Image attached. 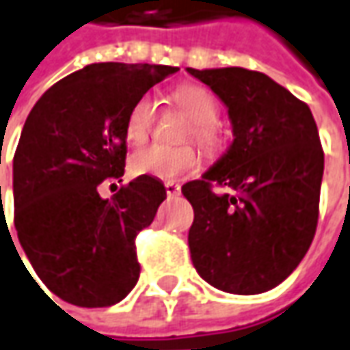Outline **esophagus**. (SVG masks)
Here are the masks:
<instances>
[{
	"label": "esophagus",
	"instance_id": "obj_1",
	"mask_svg": "<svg viewBox=\"0 0 350 350\" xmlns=\"http://www.w3.org/2000/svg\"><path fill=\"white\" fill-rule=\"evenodd\" d=\"M164 187H166V196H168V198H176V196L182 193V187L178 186V184H172V182L164 184Z\"/></svg>",
	"mask_w": 350,
	"mask_h": 350
}]
</instances>
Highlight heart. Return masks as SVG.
Wrapping results in <instances>:
<instances>
[{
    "instance_id": "b5f03b06",
    "label": "heart",
    "mask_w": 350,
    "mask_h": 350,
    "mask_svg": "<svg viewBox=\"0 0 350 350\" xmlns=\"http://www.w3.org/2000/svg\"><path fill=\"white\" fill-rule=\"evenodd\" d=\"M174 100L193 122L191 133L201 145L213 147L217 135L213 122L217 120L219 106L213 92L201 85H182L174 91ZM152 126V103L143 96L131 106L126 120V137L129 143H143ZM199 166V152L193 147H163L147 145L131 154L129 168L135 176H152L159 180L174 182L184 176L191 174Z\"/></svg>"
}]
</instances>
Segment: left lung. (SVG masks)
I'll list each match as a JSON object with an SVG mask.
<instances>
[{"mask_svg": "<svg viewBox=\"0 0 350 350\" xmlns=\"http://www.w3.org/2000/svg\"><path fill=\"white\" fill-rule=\"evenodd\" d=\"M187 73L228 110L232 143L201 180L182 187L193 207L187 234L203 281L230 295L281 284L316 234L323 151L308 104L271 77L242 67ZM213 183L224 187L213 192Z\"/></svg>", "mask_w": 350, "mask_h": 350, "instance_id": "left-lung-1", "label": "left lung"}]
</instances>
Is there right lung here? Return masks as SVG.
I'll return each instance as SVG.
<instances>
[{"mask_svg": "<svg viewBox=\"0 0 350 350\" xmlns=\"http://www.w3.org/2000/svg\"><path fill=\"white\" fill-rule=\"evenodd\" d=\"M178 67L91 64L57 81L25 122L13 159L15 228L46 286L69 304L112 306L139 279L135 236L166 187L139 176L112 199L98 186L126 166L131 106Z\"/></svg>", "mask_w": 350, "mask_h": 350, "instance_id": "obj_1", "label": "right lung"}]
</instances>
